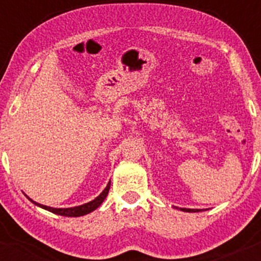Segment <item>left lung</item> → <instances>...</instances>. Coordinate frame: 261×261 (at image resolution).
Instances as JSON below:
<instances>
[{
	"instance_id": "obj_1",
	"label": "left lung",
	"mask_w": 261,
	"mask_h": 261,
	"mask_svg": "<svg viewBox=\"0 0 261 261\" xmlns=\"http://www.w3.org/2000/svg\"><path fill=\"white\" fill-rule=\"evenodd\" d=\"M181 211H187V212H199V211H201V210H199V208H180Z\"/></svg>"
}]
</instances>
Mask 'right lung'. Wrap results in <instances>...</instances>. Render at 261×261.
Returning a JSON list of instances; mask_svg holds the SVG:
<instances>
[{
    "mask_svg": "<svg viewBox=\"0 0 261 261\" xmlns=\"http://www.w3.org/2000/svg\"><path fill=\"white\" fill-rule=\"evenodd\" d=\"M109 189H110V181L108 182V185L104 189L103 191L100 193L99 196L95 197L94 200H92V201L87 202V203H83V205L81 206H74V207H68V208H55V207H50V206H45V205H41V203H38L35 201H33L32 199H28L31 200L33 203H35V205L39 206V207L44 208V210H47V211L53 212V214H56V215H60V216H66V217H80V216H85V215L89 214V212L94 211L95 208H98L99 206L101 205V202L104 201V199H106L108 193H109Z\"/></svg>",
    "mask_w": 261,
    "mask_h": 261,
    "instance_id": "1",
    "label": "right lung"
}]
</instances>
